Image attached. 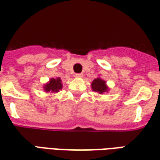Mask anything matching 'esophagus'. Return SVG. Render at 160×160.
Instances as JSON below:
<instances>
[{
    "instance_id": "34e87169",
    "label": "esophagus",
    "mask_w": 160,
    "mask_h": 160,
    "mask_svg": "<svg viewBox=\"0 0 160 160\" xmlns=\"http://www.w3.org/2000/svg\"><path fill=\"white\" fill-rule=\"evenodd\" d=\"M75 77H76V78H81V77H83V74H75Z\"/></svg>"
}]
</instances>
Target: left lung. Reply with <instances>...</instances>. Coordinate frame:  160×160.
<instances>
[{"label": "left lung", "mask_w": 160, "mask_h": 160, "mask_svg": "<svg viewBox=\"0 0 160 160\" xmlns=\"http://www.w3.org/2000/svg\"><path fill=\"white\" fill-rule=\"evenodd\" d=\"M91 88L94 91L99 93L100 95L109 90V88L106 85V82L100 78H96L93 80L91 83Z\"/></svg>", "instance_id": "obj_1"}]
</instances>
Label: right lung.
Here are the masks:
<instances>
[{"label":"right lung","instance_id":"1","mask_svg":"<svg viewBox=\"0 0 160 160\" xmlns=\"http://www.w3.org/2000/svg\"><path fill=\"white\" fill-rule=\"evenodd\" d=\"M61 89H62V84L60 78H56V79L51 78L50 81L44 85V90L46 92L56 93L59 92Z\"/></svg>","mask_w":160,"mask_h":160}]
</instances>
